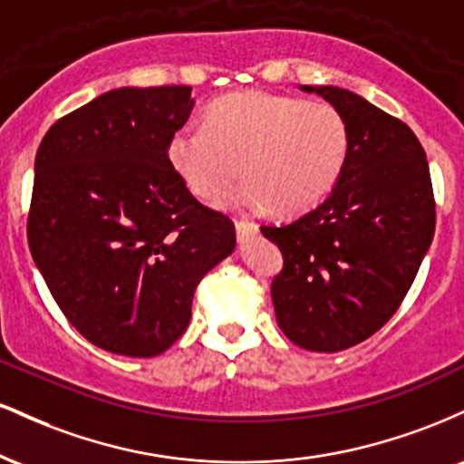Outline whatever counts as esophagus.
Masks as SVG:
<instances>
[{
	"label": "esophagus",
	"mask_w": 464,
	"mask_h": 464,
	"mask_svg": "<svg viewBox=\"0 0 464 464\" xmlns=\"http://www.w3.org/2000/svg\"><path fill=\"white\" fill-rule=\"evenodd\" d=\"M236 231H237L239 242H246L250 236H255V233H257V225H255V222H248V220H237Z\"/></svg>",
	"instance_id": "1"
}]
</instances>
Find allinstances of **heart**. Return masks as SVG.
I'll return each instance as SVG.
<instances>
[{"label": "heart", "instance_id": "heart-1", "mask_svg": "<svg viewBox=\"0 0 464 464\" xmlns=\"http://www.w3.org/2000/svg\"><path fill=\"white\" fill-rule=\"evenodd\" d=\"M349 150V121L334 104L264 92L218 98L205 126H179L165 148L172 169L198 198L220 200L242 168L246 179L227 205L237 211L273 205L284 216L312 209L329 196Z\"/></svg>", "mask_w": 464, "mask_h": 464}]
</instances>
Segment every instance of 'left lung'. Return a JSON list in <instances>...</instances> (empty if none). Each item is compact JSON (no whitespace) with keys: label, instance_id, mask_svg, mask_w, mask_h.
I'll return each mask as SVG.
<instances>
[{"label":"left lung","instance_id":"left-lung-1","mask_svg":"<svg viewBox=\"0 0 464 464\" xmlns=\"http://www.w3.org/2000/svg\"><path fill=\"white\" fill-rule=\"evenodd\" d=\"M299 89L343 111L351 150L321 205L262 227L284 253L270 295L292 343L335 353L375 334L408 295L434 237L432 180L417 135L397 117L334 84Z\"/></svg>","mask_w":464,"mask_h":464}]
</instances>
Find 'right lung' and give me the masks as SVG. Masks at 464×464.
<instances>
[{
    "mask_svg": "<svg viewBox=\"0 0 464 464\" xmlns=\"http://www.w3.org/2000/svg\"><path fill=\"white\" fill-rule=\"evenodd\" d=\"M191 87L111 89L58 120L34 159L28 244L67 321L95 347L154 358L188 329L196 285L236 250L168 161Z\"/></svg>",
    "mask_w": 464,
    "mask_h": 464,
    "instance_id": "1",
    "label": "right lung"
}]
</instances>
